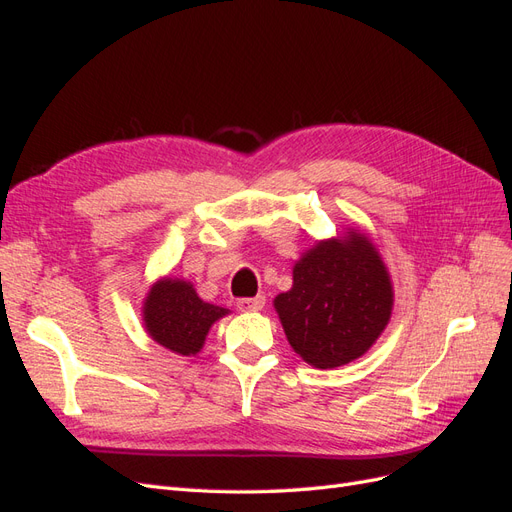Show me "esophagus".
<instances>
[{
	"label": "esophagus",
	"instance_id": "1",
	"mask_svg": "<svg viewBox=\"0 0 512 512\" xmlns=\"http://www.w3.org/2000/svg\"><path fill=\"white\" fill-rule=\"evenodd\" d=\"M237 307L241 312H258V309L265 307V297L258 294V297H243L237 301Z\"/></svg>",
	"mask_w": 512,
	"mask_h": 512
}]
</instances>
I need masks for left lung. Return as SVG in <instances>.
Listing matches in <instances>:
<instances>
[{
	"label": "left lung",
	"mask_w": 512,
	"mask_h": 512,
	"mask_svg": "<svg viewBox=\"0 0 512 512\" xmlns=\"http://www.w3.org/2000/svg\"><path fill=\"white\" fill-rule=\"evenodd\" d=\"M275 309L294 352L320 369L365 354L391 318L393 286L376 247L361 232L312 247L292 271Z\"/></svg>",
	"instance_id": "8db88e82"
}]
</instances>
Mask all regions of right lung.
I'll return each instance as SVG.
<instances>
[{
  "instance_id": "obj_1",
  "label": "right lung",
  "mask_w": 512,
  "mask_h": 512,
  "mask_svg": "<svg viewBox=\"0 0 512 512\" xmlns=\"http://www.w3.org/2000/svg\"><path fill=\"white\" fill-rule=\"evenodd\" d=\"M226 314L228 309L200 299L192 284L162 280L149 290L143 320L160 346L190 356L203 348L211 324Z\"/></svg>"
}]
</instances>
